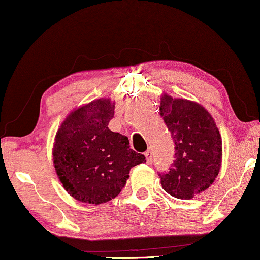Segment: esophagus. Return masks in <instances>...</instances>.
<instances>
[{"label": "esophagus", "instance_id": "esophagus-1", "mask_svg": "<svg viewBox=\"0 0 260 260\" xmlns=\"http://www.w3.org/2000/svg\"><path fill=\"white\" fill-rule=\"evenodd\" d=\"M145 158H147L148 163H150L152 161V150H151V149H149V150L145 151Z\"/></svg>", "mask_w": 260, "mask_h": 260}]
</instances>
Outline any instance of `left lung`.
Masks as SVG:
<instances>
[{"mask_svg": "<svg viewBox=\"0 0 260 260\" xmlns=\"http://www.w3.org/2000/svg\"><path fill=\"white\" fill-rule=\"evenodd\" d=\"M175 144L169 172L158 173L163 189L189 200L214 182L221 167L222 141L214 119L204 106L163 94L159 105Z\"/></svg>", "mask_w": 260, "mask_h": 260, "instance_id": "8db88e82", "label": "left lung"}]
</instances>
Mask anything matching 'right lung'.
<instances>
[{"label":"right lung","mask_w":260,"mask_h":260,"mask_svg":"<svg viewBox=\"0 0 260 260\" xmlns=\"http://www.w3.org/2000/svg\"><path fill=\"white\" fill-rule=\"evenodd\" d=\"M115 103L98 99L63 120L55 136L53 162L63 188L81 202L112 200L129 179L130 169L147 162L130 149L126 136L109 129Z\"/></svg>","instance_id":"add662e5"}]
</instances>
